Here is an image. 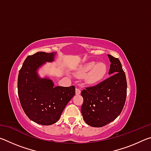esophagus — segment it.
Here are the masks:
<instances>
[{"label": "esophagus", "mask_w": 151, "mask_h": 151, "mask_svg": "<svg viewBox=\"0 0 151 151\" xmlns=\"http://www.w3.org/2000/svg\"><path fill=\"white\" fill-rule=\"evenodd\" d=\"M75 93H76V94H81V90H80V89H79L78 88L76 87V89H75Z\"/></svg>", "instance_id": "1"}]
</instances>
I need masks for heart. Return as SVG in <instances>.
I'll return each mask as SVG.
<instances>
[{"mask_svg": "<svg viewBox=\"0 0 151 151\" xmlns=\"http://www.w3.org/2000/svg\"><path fill=\"white\" fill-rule=\"evenodd\" d=\"M107 72V66L105 63L92 61L86 63L78 68L76 75L78 77L85 76V80L88 83L94 84L103 80Z\"/></svg>", "mask_w": 151, "mask_h": 151, "instance_id": "obj_1", "label": "heart"}]
</instances>
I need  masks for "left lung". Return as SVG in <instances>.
<instances>
[{"label": "left lung", "instance_id": "8db88e82", "mask_svg": "<svg viewBox=\"0 0 151 151\" xmlns=\"http://www.w3.org/2000/svg\"><path fill=\"white\" fill-rule=\"evenodd\" d=\"M110 77L81 92L84 121L93 127H102L116 119L123 109L127 97L126 75L119 58L108 55Z\"/></svg>", "mask_w": 151, "mask_h": 151}]
</instances>
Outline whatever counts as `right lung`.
<instances>
[{
	"instance_id": "1",
	"label": "right lung",
	"mask_w": 151,
	"mask_h": 151,
	"mask_svg": "<svg viewBox=\"0 0 151 151\" xmlns=\"http://www.w3.org/2000/svg\"><path fill=\"white\" fill-rule=\"evenodd\" d=\"M55 54L38 52L28 56L18 76V94L22 108L31 121L42 125L57 122L75 94V86H55L50 79L38 75V68L46 62H52Z\"/></svg>"
}]
</instances>
